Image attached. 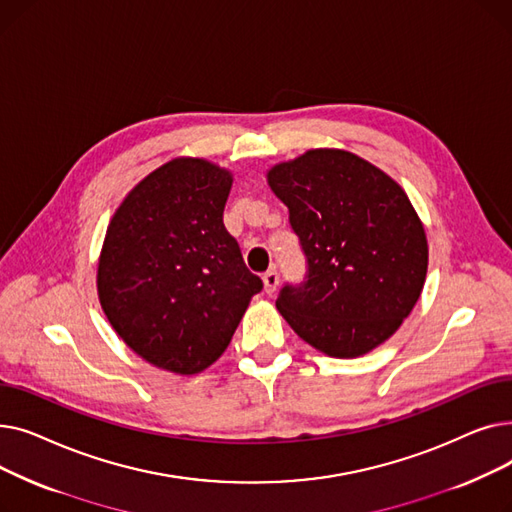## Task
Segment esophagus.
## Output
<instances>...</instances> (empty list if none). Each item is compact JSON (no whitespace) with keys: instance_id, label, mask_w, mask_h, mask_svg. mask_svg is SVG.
Returning a JSON list of instances; mask_svg holds the SVG:
<instances>
[{"instance_id":"obj_1","label":"esophagus","mask_w":512,"mask_h":512,"mask_svg":"<svg viewBox=\"0 0 512 512\" xmlns=\"http://www.w3.org/2000/svg\"><path fill=\"white\" fill-rule=\"evenodd\" d=\"M278 284H280V276H278L276 270H270L267 274H263V290H265V294H274Z\"/></svg>"}]
</instances>
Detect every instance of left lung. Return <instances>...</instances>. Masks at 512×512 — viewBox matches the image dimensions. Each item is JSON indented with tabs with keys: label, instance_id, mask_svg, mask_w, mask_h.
<instances>
[{
	"label": "left lung",
	"instance_id": "left-lung-1",
	"mask_svg": "<svg viewBox=\"0 0 512 512\" xmlns=\"http://www.w3.org/2000/svg\"><path fill=\"white\" fill-rule=\"evenodd\" d=\"M307 257L278 311L307 344L355 359L386 342L421 297L427 236L402 186L344 149H309L267 170Z\"/></svg>",
	"mask_w": 512,
	"mask_h": 512
}]
</instances>
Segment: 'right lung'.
I'll return each mask as SVG.
<instances>
[{"label": "right lung", "mask_w": 512, "mask_h": 512, "mask_svg": "<svg viewBox=\"0 0 512 512\" xmlns=\"http://www.w3.org/2000/svg\"><path fill=\"white\" fill-rule=\"evenodd\" d=\"M232 172L176 157L124 197L97 265L99 303L147 363L195 375L228 348L263 282L224 226Z\"/></svg>", "instance_id": "add662e5"}]
</instances>
